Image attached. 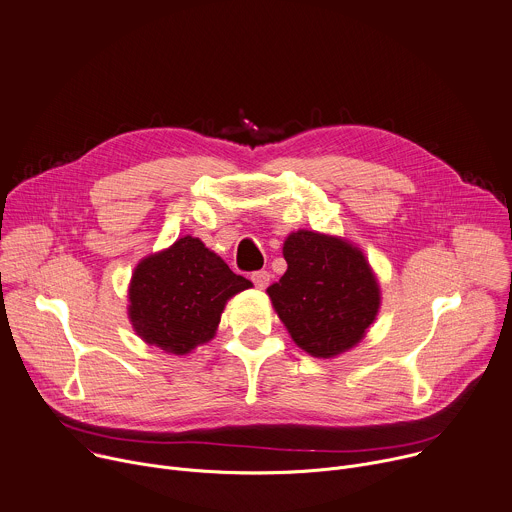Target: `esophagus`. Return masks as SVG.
<instances>
[{"label": "esophagus", "mask_w": 512, "mask_h": 512, "mask_svg": "<svg viewBox=\"0 0 512 512\" xmlns=\"http://www.w3.org/2000/svg\"><path fill=\"white\" fill-rule=\"evenodd\" d=\"M269 280H271V275H269V271H265V269L251 273V282H253L259 290H265V288L269 286Z\"/></svg>", "instance_id": "1"}]
</instances>
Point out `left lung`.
<instances>
[{
	"label": "left lung",
	"instance_id": "1",
	"mask_svg": "<svg viewBox=\"0 0 512 512\" xmlns=\"http://www.w3.org/2000/svg\"><path fill=\"white\" fill-rule=\"evenodd\" d=\"M288 271L267 288L298 347L333 357L361 341L380 308V288L363 253L349 243L298 230L284 243Z\"/></svg>",
	"mask_w": 512,
	"mask_h": 512
}]
</instances>
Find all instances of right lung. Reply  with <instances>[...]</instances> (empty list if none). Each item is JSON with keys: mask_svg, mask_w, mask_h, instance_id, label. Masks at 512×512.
<instances>
[{"mask_svg": "<svg viewBox=\"0 0 512 512\" xmlns=\"http://www.w3.org/2000/svg\"><path fill=\"white\" fill-rule=\"evenodd\" d=\"M251 286L200 239L183 237L138 263L128 314L149 345L183 355L214 337L226 300Z\"/></svg>", "mask_w": 512, "mask_h": 512, "instance_id": "1", "label": "right lung"}]
</instances>
